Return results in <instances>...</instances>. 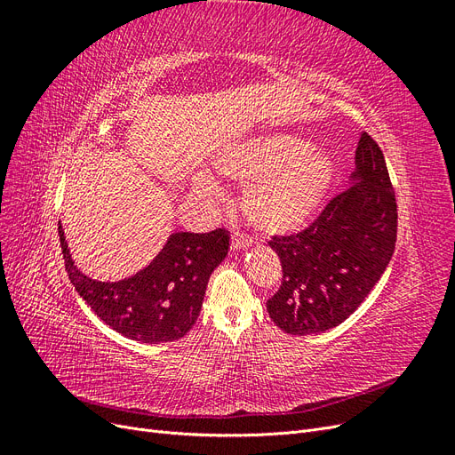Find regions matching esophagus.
I'll return each instance as SVG.
<instances>
[{"instance_id": "obj_1", "label": "esophagus", "mask_w": 455, "mask_h": 455, "mask_svg": "<svg viewBox=\"0 0 455 455\" xmlns=\"http://www.w3.org/2000/svg\"><path fill=\"white\" fill-rule=\"evenodd\" d=\"M252 244V239L243 235L241 231H233L231 233V249L233 251H239V249H246V246Z\"/></svg>"}]
</instances>
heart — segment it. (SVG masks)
<instances>
[{"instance_id": "heart-1", "label": "heart", "mask_w": 455, "mask_h": 455, "mask_svg": "<svg viewBox=\"0 0 455 455\" xmlns=\"http://www.w3.org/2000/svg\"><path fill=\"white\" fill-rule=\"evenodd\" d=\"M222 171L241 182L244 214L266 233H286L306 226L319 209L334 178V163L323 149L296 136H266L246 144L222 161ZM199 189L216 194L211 178Z\"/></svg>"}]
</instances>
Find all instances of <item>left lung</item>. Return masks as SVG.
Wrapping results in <instances>:
<instances>
[{"instance_id":"8db88e82","label":"left lung","mask_w":455,"mask_h":455,"mask_svg":"<svg viewBox=\"0 0 455 455\" xmlns=\"http://www.w3.org/2000/svg\"><path fill=\"white\" fill-rule=\"evenodd\" d=\"M359 182L330 199L298 233L273 235L283 281L267 299L286 334H319L359 307L389 266L396 243V199L383 151L368 132L356 148Z\"/></svg>"}]
</instances>
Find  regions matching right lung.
<instances>
[{
	"label": "right lung",
	"instance_id": "right-lung-1",
	"mask_svg": "<svg viewBox=\"0 0 455 455\" xmlns=\"http://www.w3.org/2000/svg\"><path fill=\"white\" fill-rule=\"evenodd\" d=\"M64 266L91 309L125 338L144 343L180 339L196 324L211 273L229 249V233H172L164 249L134 277L99 283L85 277L72 261L59 226Z\"/></svg>",
	"mask_w": 455,
	"mask_h": 455
}]
</instances>
